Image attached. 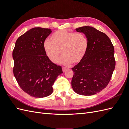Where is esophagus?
I'll return each mask as SVG.
<instances>
[{"label":"esophagus","instance_id":"34e87169","mask_svg":"<svg viewBox=\"0 0 129 129\" xmlns=\"http://www.w3.org/2000/svg\"><path fill=\"white\" fill-rule=\"evenodd\" d=\"M62 71H63V72H66L67 70V68H66V67H62Z\"/></svg>","mask_w":129,"mask_h":129}]
</instances>
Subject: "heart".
Wrapping results in <instances>:
<instances>
[{
	"mask_svg": "<svg viewBox=\"0 0 129 129\" xmlns=\"http://www.w3.org/2000/svg\"><path fill=\"white\" fill-rule=\"evenodd\" d=\"M46 39L43 47L47 56L53 63H56L61 55L60 63L69 65L76 64L83 60L88 48V40L82 33H75L65 29L58 30Z\"/></svg>",
	"mask_w": 129,
	"mask_h": 129,
	"instance_id": "heart-1",
	"label": "heart"
}]
</instances>
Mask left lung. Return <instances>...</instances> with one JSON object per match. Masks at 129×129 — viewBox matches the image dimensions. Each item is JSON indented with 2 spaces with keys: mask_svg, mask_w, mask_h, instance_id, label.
Instances as JSON below:
<instances>
[{
  "mask_svg": "<svg viewBox=\"0 0 129 129\" xmlns=\"http://www.w3.org/2000/svg\"><path fill=\"white\" fill-rule=\"evenodd\" d=\"M88 40L83 60L72 68V87L79 95L91 96L102 91L110 81L115 68L114 47L105 33L90 26L76 28Z\"/></svg>",
  "mask_w": 129,
  "mask_h": 129,
  "instance_id": "left-lung-1",
  "label": "left lung"
}]
</instances>
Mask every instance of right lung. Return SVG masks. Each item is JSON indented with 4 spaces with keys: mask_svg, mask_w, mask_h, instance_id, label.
Wrapping results in <instances>:
<instances>
[{
    "mask_svg": "<svg viewBox=\"0 0 129 129\" xmlns=\"http://www.w3.org/2000/svg\"><path fill=\"white\" fill-rule=\"evenodd\" d=\"M52 33L49 28L34 27L19 37L12 56L13 74L19 86L30 96L42 98L53 92V85L61 74V66L47 56L43 44Z\"/></svg>",
    "mask_w": 129,
    "mask_h": 129,
    "instance_id": "obj_1",
    "label": "right lung"
}]
</instances>
